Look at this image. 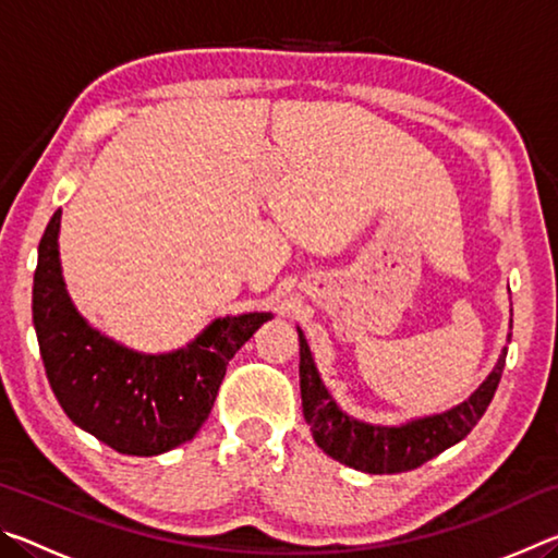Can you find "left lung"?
Instances as JSON below:
<instances>
[{
    "label": "left lung",
    "instance_id": "8db88e82",
    "mask_svg": "<svg viewBox=\"0 0 558 558\" xmlns=\"http://www.w3.org/2000/svg\"><path fill=\"white\" fill-rule=\"evenodd\" d=\"M509 329H512V319H509ZM298 337L302 413H305L315 442L329 458L339 460L347 468L369 472V475H393V472L421 468L423 462L440 456L442 450L465 438L493 401L507 359L505 347L487 379L452 409L411 418L401 426H381V423L359 421L339 409V403L319 379L313 352H310L300 327ZM507 339H512V332Z\"/></svg>",
    "mask_w": 558,
    "mask_h": 558
}]
</instances>
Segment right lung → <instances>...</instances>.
Returning a JSON list of instances; mask_svg holds the SVG:
<instances>
[{
    "mask_svg": "<svg viewBox=\"0 0 558 558\" xmlns=\"http://www.w3.org/2000/svg\"><path fill=\"white\" fill-rule=\"evenodd\" d=\"M61 209L39 243L34 329L44 369L65 415L122 456H162L209 418L233 354L272 313L216 317L192 342L162 354L130 349L78 313L59 253Z\"/></svg>",
    "mask_w": 558,
    "mask_h": 558,
    "instance_id": "obj_1",
    "label": "right lung"
}]
</instances>
